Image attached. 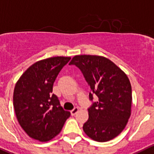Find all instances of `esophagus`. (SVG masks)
<instances>
[{
    "label": "esophagus",
    "mask_w": 154,
    "mask_h": 154,
    "mask_svg": "<svg viewBox=\"0 0 154 154\" xmlns=\"http://www.w3.org/2000/svg\"><path fill=\"white\" fill-rule=\"evenodd\" d=\"M79 111V108L78 107H75L74 109H72L71 110V115L72 116H75L76 113H77V112Z\"/></svg>",
    "instance_id": "1"
}]
</instances>
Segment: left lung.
<instances>
[{
    "mask_svg": "<svg viewBox=\"0 0 154 154\" xmlns=\"http://www.w3.org/2000/svg\"><path fill=\"white\" fill-rule=\"evenodd\" d=\"M69 65L78 67L91 88L89 99L98 97L88 109L89 118L83 125L93 140L108 141L122 132L131 116V86L128 76L107 58L77 55Z\"/></svg>",
    "mask_w": 154,
    "mask_h": 154,
    "instance_id": "obj_1",
    "label": "left lung"
}]
</instances>
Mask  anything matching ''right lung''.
<instances>
[{"instance_id": "obj_1", "label": "right lung", "mask_w": 154, "mask_h": 154, "mask_svg": "<svg viewBox=\"0 0 154 154\" xmlns=\"http://www.w3.org/2000/svg\"><path fill=\"white\" fill-rule=\"evenodd\" d=\"M71 57H55L38 61L26 70L14 91V106L19 123L30 137L48 141L62 130L70 112L52 94L53 85Z\"/></svg>"}]
</instances>
